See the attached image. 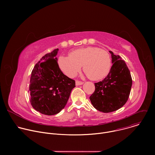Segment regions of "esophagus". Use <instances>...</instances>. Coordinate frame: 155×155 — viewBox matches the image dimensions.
<instances>
[{
	"label": "esophagus",
	"instance_id": "esophagus-1",
	"mask_svg": "<svg viewBox=\"0 0 155 155\" xmlns=\"http://www.w3.org/2000/svg\"><path fill=\"white\" fill-rule=\"evenodd\" d=\"M75 84L77 86H78V85H81L83 84V81H78V80H76L75 81Z\"/></svg>",
	"mask_w": 155,
	"mask_h": 155
}]
</instances>
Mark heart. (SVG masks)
<instances>
[{
  "instance_id": "1",
  "label": "heart",
  "mask_w": 155,
  "mask_h": 155,
  "mask_svg": "<svg viewBox=\"0 0 155 155\" xmlns=\"http://www.w3.org/2000/svg\"><path fill=\"white\" fill-rule=\"evenodd\" d=\"M58 64L61 70L69 77H75L83 65V71L92 80L105 78L111 68V58L108 53L97 47H89L75 50L70 56H61Z\"/></svg>"
}]
</instances>
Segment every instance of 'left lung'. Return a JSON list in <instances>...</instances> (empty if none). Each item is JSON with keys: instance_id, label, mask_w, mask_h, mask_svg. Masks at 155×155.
Segmentation results:
<instances>
[{"instance_id": "8db88e82", "label": "left lung", "mask_w": 155, "mask_h": 155, "mask_svg": "<svg viewBox=\"0 0 155 155\" xmlns=\"http://www.w3.org/2000/svg\"><path fill=\"white\" fill-rule=\"evenodd\" d=\"M113 65L107 76L95 83V91L90 97L93 107L100 112L109 113L121 108L127 101L132 80L125 61L111 51Z\"/></svg>"}]
</instances>
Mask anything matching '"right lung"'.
<instances>
[{
    "instance_id": "add662e5",
    "label": "right lung",
    "mask_w": 155,
    "mask_h": 155,
    "mask_svg": "<svg viewBox=\"0 0 155 155\" xmlns=\"http://www.w3.org/2000/svg\"><path fill=\"white\" fill-rule=\"evenodd\" d=\"M58 51L55 49L40 59L34 66L30 80V102L35 110L47 115L60 112L75 87V80L61 71L56 58Z\"/></svg>"
}]
</instances>
